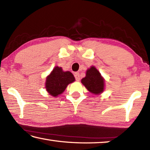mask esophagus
<instances>
[{
	"label": "esophagus",
	"instance_id": "esophagus-1",
	"mask_svg": "<svg viewBox=\"0 0 150 150\" xmlns=\"http://www.w3.org/2000/svg\"><path fill=\"white\" fill-rule=\"evenodd\" d=\"M74 76H75L76 80H77V81H79V80H80V75H79V73H75Z\"/></svg>",
	"mask_w": 150,
	"mask_h": 150
}]
</instances>
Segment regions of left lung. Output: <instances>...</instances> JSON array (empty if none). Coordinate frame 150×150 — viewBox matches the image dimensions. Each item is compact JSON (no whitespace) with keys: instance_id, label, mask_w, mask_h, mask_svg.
I'll list each match as a JSON object with an SVG mask.
<instances>
[{"instance_id":"8db88e82","label":"left lung","mask_w":150,"mask_h":150,"mask_svg":"<svg viewBox=\"0 0 150 150\" xmlns=\"http://www.w3.org/2000/svg\"><path fill=\"white\" fill-rule=\"evenodd\" d=\"M81 83L89 92L95 95H99L104 91L105 80L94 66L87 70L85 77L81 79Z\"/></svg>"}]
</instances>
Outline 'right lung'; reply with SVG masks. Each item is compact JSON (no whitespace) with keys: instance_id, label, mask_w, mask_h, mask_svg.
Segmentation results:
<instances>
[{"instance_id":"right-lung-1","label":"right lung","mask_w":150,"mask_h":150,"mask_svg":"<svg viewBox=\"0 0 150 150\" xmlns=\"http://www.w3.org/2000/svg\"><path fill=\"white\" fill-rule=\"evenodd\" d=\"M75 80L74 76L70 71H63L62 67L56 66L46 78L45 88L50 95L56 97Z\"/></svg>"}]
</instances>
